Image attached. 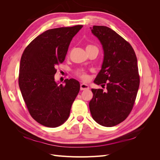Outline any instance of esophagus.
Instances as JSON below:
<instances>
[{
  "label": "esophagus",
  "instance_id": "34e87169",
  "mask_svg": "<svg viewBox=\"0 0 160 160\" xmlns=\"http://www.w3.org/2000/svg\"><path fill=\"white\" fill-rule=\"evenodd\" d=\"M80 89L81 91H83V90H87V89H89V88L88 85H86L85 83H82L80 85Z\"/></svg>",
  "mask_w": 160,
  "mask_h": 160
}]
</instances>
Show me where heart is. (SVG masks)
I'll list each match as a JSON object with an SVG mask.
<instances>
[{"instance_id":"heart-1","label":"heart","mask_w":160,"mask_h":160,"mask_svg":"<svg viewBox=\"0 0 160 160\" xmlns=\"http://www.w3.org/2000/svg\"><path fill=\"white\" fill-rule=\"evenodd\" d=\"M90 47H96L93 45H89L86 47V49L87 48H90ZM76 75L79 77V79H81L82 81H88L89 79V75L86 73L85 72L83 71H77L76 72Z\"/></svg>"}]
</instances>
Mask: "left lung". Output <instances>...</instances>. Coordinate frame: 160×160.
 <instances>
[{
	"label": "left lung",
	"mask_w": 160,
	"mask_h": 160,
	"mask_svg": "<svg viewBox=\"0 0 160 160\" xmlns=\"http://www.w3.org/2000/svg\"><path fill=\"white\" fill-rule=\"evenodd\" d=\"M91 32L103 45L104 59L94 81L102 89H92L90 112L95 122L113 127L126 119L132 111L139 86L137 57L129 42L105 26H93Z\"/></svg>",
	"instance_id": "8db88e82"
}]
</instances>
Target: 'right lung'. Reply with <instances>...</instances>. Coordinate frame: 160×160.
Returning <instances> with one entry per match:
<instances>
[{
	"mask_svg": "<svg viewBox=\"0 0 160 160\" xmlns=\"http://www.w3.org/2000/svg\"><path fill=\"white\" fill-rule=\"evenodd\" d=\"M83 25L47 30L24 50L19 67L18 85L31 117L40 124L56 128L68 119L80 84L74 79L65 85L55 81L56 67L63 62L70 42Z\"/></svg>",
	"mask_w": 160,
	"mask_h": 160,
	"instance_id": "add662e5",
	"label": "right lung"
}]
</instances>
